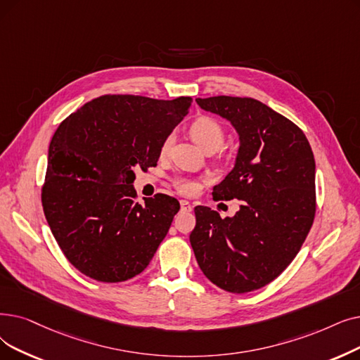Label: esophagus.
<instances>
[{
  "mask_svg": "<svg viewBox=\"0 0 360 360\" xmlns=\"http://www.w3.org/2000/svg\"><path fill=\"white\" fill-rule=\"evenodd\" d=\"M181 210L182 212H191L193 210L191 202L186 201V200H181Z\"/></svg>",
  "mask_w": 360,
  "mask_h": 360,
  "instance_id": "34e87169",
  "label": "esophagus"
}]
</instances>
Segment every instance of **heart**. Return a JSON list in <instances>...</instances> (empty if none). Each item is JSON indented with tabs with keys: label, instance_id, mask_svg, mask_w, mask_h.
Returning a JSON list of instances; mask_svg holds the SVG:
<instances>
[{
	"label": "heart",
	"instance_id": "b5f03b06",
	"mask_svg": "<svg viewBox=\"0 0 360 360\" xmlns=\"http://www.w3.org/2000/svg\"><path fill=\"white\" fill-rule=\"evenodd\" d=\"M190 134L194 138V141L198 143L205 150L212 148V147H221V144L224 143V136H225L221 123L209 116H201V117L195 119L190 127ZM172 143H174V136L172 135H167L163 139L162 146H160L162 155H166L169 153ZM174 185L181 194H186V195H191V194L197 193L201 186V184L197 179L185 178V176L176 178L174 181Z\"/></svg>",
	"mask_w": 360,
	"mask_h": 360
}]
</instances>
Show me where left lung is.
<instances>
[{
	"mask_svg": "<svg viewBox=\"0 0 360 360\" xmlns=\"http://www.w3.org/2000/svg\"><path fill=\"white\" fill-rule=\"evenodd\" d=\"M195 101L238 132L236 166L212 194L214 200H240V210L222 219L197 206L190 243L214 285L236 294L255 291L285 271L314 224V153L295 123L255 98Z\"/></svg>",
	"mask_w": 360,
	"mask_h": 360,
	"instance_id": "1",
	"label": "left lung"
}]
</instances>
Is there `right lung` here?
<instances>
[{
	"instance_id": "1",
	"label": "right lung",
	"mask_w": 360,
	"mask_h": 360,
	"mask_svg": "<svg viewBox=\"0 0 360 360\" xmlns=\"http://www.w3.org/2000/svg\"><path fill=\"white\" fill-rule=\"evenodd\" d=\"M191 103L108 94L60 123L41 200L58 247L84 275L122 283L148 266L179 201L155 194L138 205L134 169L158 165L162 141Z\"/></svg>"
}]
</instances>
